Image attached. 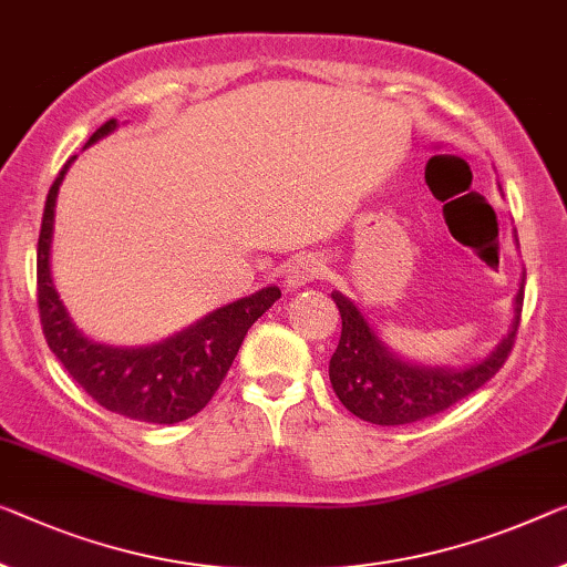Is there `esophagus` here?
I'll return each instance as SVG.
<instances>
[{"label":"esophagus","instance_id":"esophagus-1","mask_svg":"<svg viewBox=\"0 0 567 567\" xmlns=\"http://www.w3.org/2000/svg\"><path fill=\"white\" fill-rule=\"evenodd\" d=\"M321 271H324V260L319 256L293 258L284 271L286 286H289V289H301V286H307L309 281H313V278H319Z\"/></svg>","mask_w":567,"mask_h":567}]
</instances>
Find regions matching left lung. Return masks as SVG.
<instances>
[{
	"mask_svg": "<svg viewBox=\"0 0 567 567\" xmlns=\"http://www.w3.org/2000/svg\"><path fill=\"white\" fill-rule=\"evenodd\" d=\"M342 317V337L329 360V380L347 411L374 425H405L446 411L489 382L512 352L519 317L507 339L484 362L466 370L415 368L390 354L372 334L352 301L332 293ZM525 301V284L517 293V313Z\"/></svg>",
	"mask_w": 567,
	"mask_h": 567,
	"instance_id": "8db88e82",
	"label": "left lung"
}]
</instances>
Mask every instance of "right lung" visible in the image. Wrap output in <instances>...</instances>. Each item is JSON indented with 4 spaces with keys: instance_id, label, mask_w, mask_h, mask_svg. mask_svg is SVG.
Masks as SVG:
<instances>
[{
    "instance_id": "right-lung-1",
    "label": "right lung",
    "mask_w": 567,
    "mask_h": 567,
    "mask_svg": "<svg viewBox=\"0 0 567 567\" xmlns=\"http://www.w3.org/2000/svg\"><path fill=\"white\" fill-rule=\"evenodd\" d=\"M113 128H116V118H109L101 128H95L85 146L111 134ZM73 159L75 156L63 164L52 182L38 238V309L45 342L52 354L63 362L68 374L106 411L144 423L187 421L210 403L248 329L276 299H281V291L268 286L213 311L187 332L162 344L142 347V350H118V347L89 342L68 319L50 278L55 197Z\"/></svg>"
}]
</instances>
